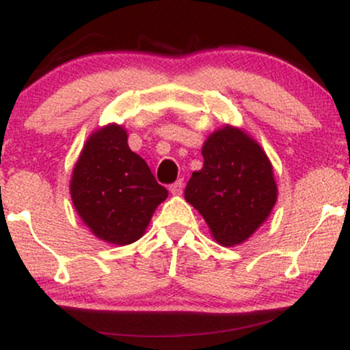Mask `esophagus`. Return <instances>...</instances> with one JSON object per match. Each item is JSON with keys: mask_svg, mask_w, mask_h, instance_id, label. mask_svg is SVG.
I'll use <instances>...</instances> for the list:
<instances>
[{"mask_svg": "<svg viewBox=\"0 0 350 350\" xmlns=\"http://www.w3.org/2000/svg\"><path fill=\"white\" fill-rule=\"evenodd\" d=\"M183 187H184V180L178 179L174 184H171V186H170L171 194L172 196H180V194H183Z\"/></svg>", "mask_w": 350, "mask_h": 350, "instance_id": "34e87169", "label": "esophagus"}]
</instances>
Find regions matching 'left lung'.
Segmentation results:
<instances>
[{"label": "left lung", "instance_id": "obj_1", "mask_svg": "<svg viewBox=\"0 0 350 350\" xmlns=\"http://www.w3.org/2000/svg\"><path fill=\"white\" fill-rule=\"evenodd\" d=\"M202 170L192 172L184 198L224 247L243 243L263 226L278 199L267 152L242 128L224 124L202 144Z\"/></svg>", "mask_w": 350, "mask_h": 350}]
</instances>
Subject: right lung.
Here are the masks:
<instances>
[{
  "instance_id": "right-lung-1",
  "label": "right lung",
  "mask_w": 350,
  "mask_h": 350,
  "mask_svg": "<svg viewBox=\"0 0 350 350\" xmlns=\"http://www.w3.org/2000/svg\"><path fill=\"white\" fill-rule=\"evenodd\" d=\"M70 198L82 222L107 243L130 245L146 232L166 187L128 146L122 124L108 123L87 138L72 170Z\"/></svg>"
}]
</instances>
